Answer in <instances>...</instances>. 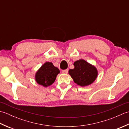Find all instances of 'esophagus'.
Listing matches in <instances>:
<instances>
[{"instance_id": "esophagus-1", "label": "esophagus", "mask_w": 129, "mask_h": 129, "mask_svg": "<svg viewBox=\"0 0 129 129\" xmlns=\"http://www.w3.org/2000/svg\"><path fill=\"white\" fill-rule=\"evenodd\" d=\"M68 73V69L62 70V73H63V74H67Z\"/></svg>"}]
</instances>
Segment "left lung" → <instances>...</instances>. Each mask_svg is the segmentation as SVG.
Returning a JSON list of instances; mask_svg holds the SVG:
<instances>
[{
	"label": "left lung",
	"mask_w": 129,
	"mask_h": 129,
	"mask_svg": "<svg viewBox=\"0 0 129 129\" xmlns=\"http://www.w3.org/2000/svg\"><path fill=\"white\" fill-rule=\"evenodd\" d=\"M74 68L69 70V75L74 81L81 86H85L91 84L96 79L98 70L94 66L80 59L74 63Z\"/></svg>",
	"instance_id": "8db88e82"
}]
</instances>
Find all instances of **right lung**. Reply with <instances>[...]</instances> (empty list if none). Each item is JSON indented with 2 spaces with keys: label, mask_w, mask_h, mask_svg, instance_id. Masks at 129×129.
<instances>
[{
  "label": "right lung",
  "mask_w": 129,
  "mask_h": 129,
  "mask_svg": "<svg viewBox=\"0 0 129 129\" xmlns=\"http://www.w3.org/2000/svg\"><path fill=\"white\" fill-rule=\"evenodd\" d=\"M59 73V69L54 67L53 63L46 62L35 74V80L40 85L47 87L54 83Z\"/></svg>",
  "instance_id": "1"
}]
</instances>
